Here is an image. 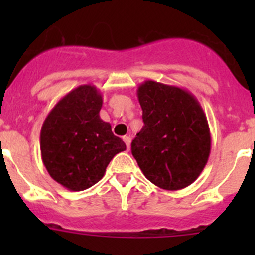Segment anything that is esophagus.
Segmentation results:
<instances>
[{
	"label": "esophagus",
	"mask_w": 255,
	"mask_h": 255,
	"mask_svg": "<svg viewBox=\"0 0 255 255\" xmlns=\"http://www.w3.org/2000/svg\"><path fill=\"white\" fill-rule=\"evenodd\" d=\"M122 139H123V142L126 143V145H127V150H129L130 149V138L128 137V135H125Z\"/></svg>",
	"instance_id": "obj_1"
}]
</instances>
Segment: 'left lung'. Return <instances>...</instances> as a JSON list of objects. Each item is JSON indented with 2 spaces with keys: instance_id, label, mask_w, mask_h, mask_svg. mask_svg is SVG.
Returning a JSON list of instances; mask_svg holds the SVG:
<instances>
[{
  "instance_id": "left-lung-1",
  "label": "left lung",
  "mask_w": 255,
  "mask_h": 255,
  "mask_svg": "<svg viewBox=\"0 0 255 255\" xmlns=\"http://www.w3.org/2000/svg\"><path fill=\"white\" fill-rule=\"evenodd\" d=\"M137 96L144 126L132 154L144 176L164 190L191 185L207 164L211 133L196 97L182 87L146 80Z\"/></svg>"
}]
</instances>
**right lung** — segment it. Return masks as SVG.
<instances>
[{"instance_id":"obj_1","label":"right lung","mask_w":255,"mask_h":255,"mask_svg":"<svg viewBox=\"0 0 255 255\" xmlns=\"http://www.w3.org/2000/svg\"><path fill=\"white\" fill-rule=\"evenodd\" d=\"M102 95L94 85L71 90L48 113L40 130V153L51 179L70 191L99 182L126 144L100 117Z\"/></svg>"}]
</instances>
